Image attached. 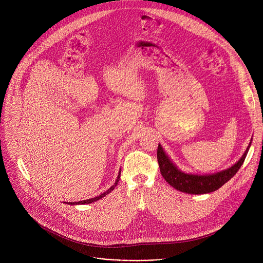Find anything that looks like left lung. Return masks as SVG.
Masks as SVG:
<instances>
[{
    "mask_svg": "<svg viewBox=\"0 0 263 263\" xmlns=\"http://www.w3.org/2000/svg\"><path fill=\"white\" fill-rule=\"evenodd\" d=\"M250 145L251 142L247 147L242 157L233 166L228 170L208 176L185 174L179 171L165 155L160 144H158L157 148V160L162 177L174 189L191 195H203L215 192L224 183H227L238 172L247 157Z\"/></svg>",
    "mask_w": 263,
    "mask_h": 263,
    "instance_id": "1",
    "label": "left lung"
}]
</instances>
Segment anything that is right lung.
<instances>
[{
    "instance_id": "1",
    "label": "right lung",
    "mask_w": 263,
    "mask_h": 263,
    "mask_svg": "<svg viewBox=\"0 0 263 263\" xmlns=\"http://www.w3.org/2000/svg\"><path fill=\"white\" fill-rule=\"evenodd\" d=\"M120 178H121V171H120V173H119V176H118V179H117V181H116V183L112 185L110 189L107 191V192H105L104 194H102V195H100L99 197H96V198H93V199H89V200H84V201H80V202H69V203H67V204H69V205H77V204H89V203H92V202H96V201H98V200H100L101 198H103V197H105L106 195H108L109 193H111L112 191L115 190V187L118 185V183H119V181H120Z\"/></svg>"
}]
</instances>
